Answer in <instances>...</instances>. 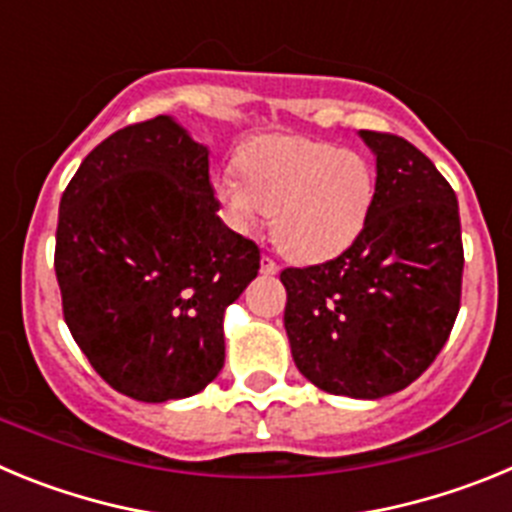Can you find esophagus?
Returning a JSON list of instances; mask_svg holds the SVG:
<instances>
[{"mask_svg": "<svg viewBox=\"0 0 512 512\" xmlns=\"http://www.w3.org/2000/svg\"><path fill=\"white\" fill-rule=\"evenodd\" d=\"M261 271H264V274H277V261L271 259V256H261Z\"/></svg>", "mask_w": 512, "mask_h": 512, "instance_id": "obj_1", "label": "esophagus"}]
</instances>
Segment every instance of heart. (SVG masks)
<instances>
[{
    "mask_svg": "<svg viewBox=\"0 0 512 512\" xmlns=\"http://www.w3.org/2000/svg\"><path fill=\"white\" fill-rule=\"evenodd\" d=\"M215 194L238 230L271 212V241L297 264L336 259L364 230L377 194L361 153L300 135H266L241 153V174L217 176Z\"/></svg>",
    "mask_w": 512,
    "mask_h": 512,
    "instance_id": "heart-1",
    "label": "heart"
}]
</instances>
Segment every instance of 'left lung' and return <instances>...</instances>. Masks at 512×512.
Returning a JSON list of instances; mask_svg holds the SVG:
<instances>
[{"label":"left lung","mask_w":512,"mask_h":512,"mask_svg":"<svg viewBox=\"0 0 512 512\" xmlns=\"http://www.w3.org/2000/svg\"><path fill=\"white\" fill-rule=\"evenodd\" d=\"M377 156L364 230L325 264L284 269L292 359L330 395L405 390L449 341L461 305L459 205L451 184L400 135L361 130Z\"/></svg>","instance_id":"left-lung-1"}]
</instances>
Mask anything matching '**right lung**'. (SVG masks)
I'll return each instance as SVG.
<instances>
[{
  "instance_id": "right-lung-1",
  "label": "right lung",
  "mask_w": 512,
  "mask_h": 512,
  "mask_svg": "<svg viewBox=\"0 0 512 512\" xmlns=\"http://www.w3.org/2000/svg\"><path fill=\"white\" fill-rule=\"evenodd\" d=\"M207 148L169 115L104 138L61 197L63 318L122 395H197L225 361V307L259 274V246L217 217Z\"/></svg>"
}]
</instances>
